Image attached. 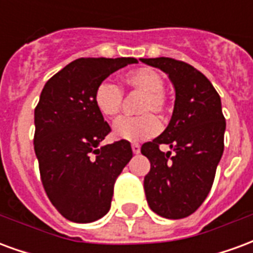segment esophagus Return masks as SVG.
Masks as SVG:
<instances>
[{"label": "esophagus", "mask_w": 253, "mask_h": 253, "mask_svg": "<svg viewBox=\"0 0 253 253\" xmlns=\"http://www.w3.org/2000/svg\"><path fill=\"white\" fill-rule=\"evenodd\" d=\"M131 149H132V153L134 154H138L139 152H141V146H139L138 143H132Z\"/></svg>", "instance_id": "esophagus-1"}]
</instances>
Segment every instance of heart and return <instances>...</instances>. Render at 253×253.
I'll return each instance as SVG.
<instances>
[{
  "mask_svg": "<svg viewBox=\"0 0 253 253\" xmlns=\"http://www.w3.org/2000/svg\"><path fill=\"white\" fill-rule=\"evenodd\" d=\"M122 89L141 93L137 105V112L141 115L121 118L114 125V134L132 142L156 135L160 123L150 112L164 116L169 110V96L165 92L163 76L152 67H138L123 74ZM93 101L101 115L114 119L121 112L123 93L115 84L101 83L94 89Z\"/></svg>",
  "mask_w": 253,
  "mask_h": 253,
  "instance_id": "1",
  "label": "heart"
}]
</instances>
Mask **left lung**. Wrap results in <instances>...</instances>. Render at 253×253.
<instances>
[{
    "label": "left lung",
    "mask_w": 253,
    "mask_h": 253,
    "mask_svg": "<svg viewBox=\"0 0 253 253\" xmlns=\"http://www.w3.org/2000/svg\"><path fill=\"white\" fill-rule=\"evenodd\" d=\"M141 61L167 73L176 92L168 127L141 148L150 161L145 195L156 214L180 219L195 212L211 190L226 127L221 99L206 76L188 63L165 57ZM160 144H169L172 152H161Z\"/></svg>",
    "instance_id": "1"
}]
</instances>
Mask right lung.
Returning a JSON list of instances; mask_svg holds the SVG:
<instances>
[{"instance_id":"1","label":"right lung","mask_w":253,"mask_h":253,"mask_svg":"<svg viewBox=\"0 0 253 253\" xmlns=\"http://www.w3.org/2000/svg\"><path fill=\"white\" fill-rule=\"evenodd\" d=\"M135 58H80L54 74L35 108L34 148L42 184L63 217L78 223L104 217L114 184L131 160L126 139L100 146L111 132L93 101L94 89Z\"/></svg>"}]
</instances>
